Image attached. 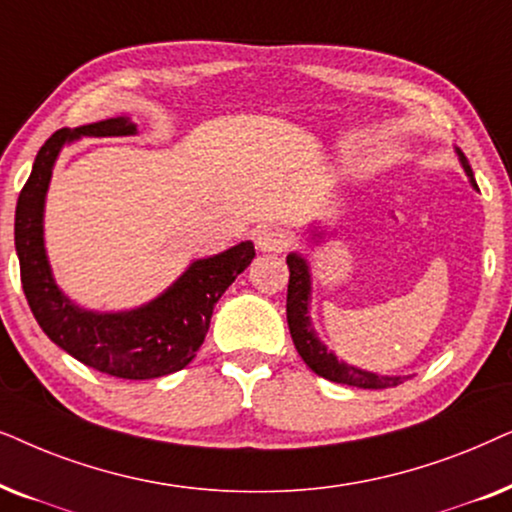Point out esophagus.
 I'll return each instance as SVG.
<instances>
[{
    "label": "esophagus",
    "instance_id": "esophagus-1",
    "mask_svg": "<svg viewBox=\"0 0 512 512\" xmlns=\"http://www.w3.org/2000/svg\"><path fill=\"white\" fill-rule=\"evenodd\" d=\"M257 248L264 252H283L288 245V234L281 227H260L255 231Z\"/></svg>",
    "mask_w": 512,
    "mask_h": 512
}]
</instances>
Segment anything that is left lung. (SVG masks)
Returning a JSON list of instances; mask_svg holds the SVG:
<instances>
[{
    "label": "left lung",
    "mask_w": 512,
    "mask_h": 512,
    "mask_svg": "<svg viewBox=\"0 0 512 512\" xmlns=\"http://www.w3.org/2000/svg\"><path fill=\"white\" fill-rule=\"evenodd\" d=\"M459 161L466 175L470 177V185H475L473 170H470L466 156H463L459 149ZM288 269H290V281H288V304H285V311H288V327L292 342H295V349L306 365L311 367L318 377L337 381V384L356 386V388H388L403 384L407 377H384V374H374L367 370H360V367H353L344 360H339L335 353L327 351V346L320 342L311 327L309 318V299H311V271L309 264L302 255L297 252H290L288 255Z\"/></svg>",
    "instance_id": "left-lung-1"
}]
</instances>
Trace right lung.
I'll return each mask as SVG.
<instances>
[{"instance_id": "obj_1", "label": "right lung", "mask_w": 512, "mask_h": 512, "mask_svg": "<svg viewBox=\"0 0 512 512\" xmlns=\"http://www.w3.org/2000/svg\"><path fill=\"white\" fill-rule=\"evenodd\" d=\"M131 119L60 128L44 142L16 206V252L27 304L60 349L93 370L119 379H156L192 363L210 327L217 299L255 257L243 241L206 260H196L170 288L133 311L98 313L79 309L53 281L44 248V201L60 149L65 142L109 135H135Z\"/></svg>"}]
</instances>
